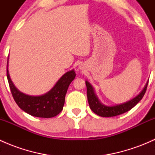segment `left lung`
Segmentation results:
<instances>
[{"label": "left lung", "instance_id": "left-lung-1", "mask_svg": "<svg viewBox=\"0 0 155 155\" xmlns=\"http://www.w3.org/2000/svg\"><path fill=\"white\" fill-rule=\"evenodd\" d=\"M148 83V81L144 88H143V90L141 91V93L137 95L134 99L130 100V101H127L124 104H119V105L107 107V106H104V104L100 102L98 98L97 97L96 94H94L93 87L91 85V84L86 81L85 84H86L87 87V97L89 107L95 114L101 117H113L121 115V114H123L124 112H127V111L130 110L132 108L135 107L143 99L145 91H146Z\"/></svg>", "mask_w": 155, "mask_h": 155}]
</instances>
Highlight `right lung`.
Here are the masks:
<instances>
[{"instance_id":"right-lung-1","label":"right lung","mask_w":155,"mask_h":155,"mask_svg":"<svg viewBox=\"0 0 155 155\" xmlns=\"http://www.w3.org/2000/svg\"><path fill=\"white\" fill-rule=\"evenodd\" d=\"M7 76L14 101L23 111L32 116L52 118L58 115L63 109L65 95L69 85L76 77V73L73 70L68 72L48 93L36 97L29 96L20 92L11 81L7 68Z\"/></svg>"}]
</instances>
